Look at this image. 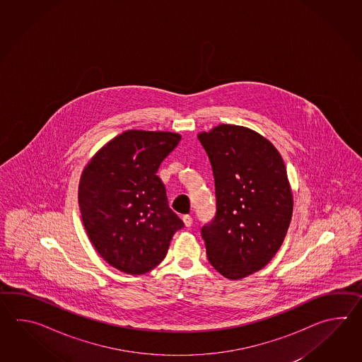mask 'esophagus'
Returning a JSON list of instances; mask_svg holds the SVG:
<instances>
[{"label": "esophagus", "instance_id": "esophagus-1", "mask_svg": "<svg viewBox=\"0 0 362 362\" xmlns=\"http://www.w3.org/2000/svg\"><path fill=\"white\" fill-rule=\"evenodd\" d=\"M182 221H184L185 226H186V228H190L192 225V216L185 215L184 217H182Z\"/></svg>", "mask_w": 362, "mask_h": 362}]
</instances>
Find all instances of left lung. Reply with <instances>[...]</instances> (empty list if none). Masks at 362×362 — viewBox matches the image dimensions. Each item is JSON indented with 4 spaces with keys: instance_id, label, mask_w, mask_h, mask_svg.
Instances as JSON below:
<instances>
[{
    "instance_id": "1",
    "label": "left lung",
    "mask_w": 362,
    "mask_h": 362,
    "mask_svg": "<svg viewBox=\"0 0 362 362\" xmlns=\"http://www.w3.org/2000/svg\"><path fill=\"white\" fill-rule=\"evenodd\" d=\"M198 139L215 178L217 212L202 228L208 260L223 277L242 279L284 243L293 208L285 163L269 139L246 127L220 124Z\"/></svg>"
}]
</instances>
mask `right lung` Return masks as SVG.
<instances>
[{"instance_id": "obj_1", "label": "right lung", "mask_w": 362, "mask_h": 362, "mask_svg": "<svg viewBox=\"0 0 362 362\" xmlns=\"http://www.w3.org/2000/svg\"><path fill=\"white\" fill-rule=\"evenodd\" d=\"M181 134L129 129L116 136L85 165L78 206L97 252L127 274H145L164 260L184 223L168 206L159 165Z\"/></svg>"}]
</instances>
